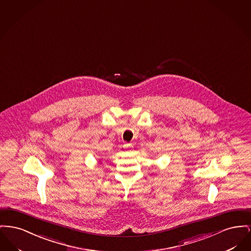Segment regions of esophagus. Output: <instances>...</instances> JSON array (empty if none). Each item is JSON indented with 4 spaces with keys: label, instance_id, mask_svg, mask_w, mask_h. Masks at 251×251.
<instances>
[{
    "label": "esophagus",
    "instance_id": "obj_1",
    "mask_svg": "<svg viewBox=\"0 0 251 251\" xmlns=\"http://www.w3.org/2000/svg\"><path fill=\"white\" fill-rule=\"evenodd\" d=\"M126 148H132V145H130V144H128V145H126Z\"/></svg>",
    "mask_w": 251,
    "mask_h": 251
}]
</instances>
